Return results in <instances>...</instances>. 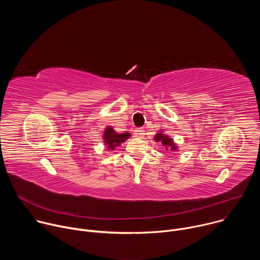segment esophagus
Instances as JSON below:
<instances>
[{
    "mask_svg": "<svg viewBox=\"0 0 260 260\" xmlns=\"http://www.w3.org/2000/svg\"><path fill=\"white\" fill-rule=\"evenodd\" d=\"M134 135H135V137H137V138H143V137L145 136V131H144L143 128H137V129L135 131Z\"/></svg>",
    "mask_w": 260,
    "mask_h": 260,
    "instance_id": "34e87169",
    "label": "esophagus"
}]
</instances>
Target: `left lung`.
<instances>
[{"instance_id": "obj_1", "label": "left lung", "mask_w": 260, "mask_h": 260, "mask_svg": "<svg viewBox=\"0 0 260 260\" xmlns=\"http://www.w3.org/2000/svg\"><path fill=\"white\" fill-rule=\"evenodd\" d=\"M154 140H155L156 142H160V143L162 144V146L166 147V149H167L168 151H170V150H171V151L177 150L178 147H177L176 144L174 143L173 139H171L169 136L162 134V132L157 133V134L155 135V137H154Z\"/></svg>"}]
</instances>
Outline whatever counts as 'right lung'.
<instances>
[{"mask_svg": "<svg viewBox=\"0 0 260 260\" xmlns=\"http://www.w3.org/2000/svg\"><path fill=\"white\" fill-rule=\"evenodd\" d=\"M129 137H131L129 133L118 134L114 131V128L112 126H108L104 132L103 139H104L105 145L107 146L108 149L114 150L116 147L120 146L121 143L125 142Z\"/></svg>", "mask_w": 260, "mask_h": 260, "instance_id": "add662e5", "label": "right lung"}]
</instances>
